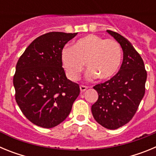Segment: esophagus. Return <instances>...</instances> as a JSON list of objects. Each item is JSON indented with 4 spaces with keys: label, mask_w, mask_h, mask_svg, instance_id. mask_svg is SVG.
Instances as JSON below:
<instances>
[{
    "label": "esophagus",
    "mask_w": 156,
    "mask_h": 156,
    "mask_svg": "<svg viewBox=\"0 0 156 156\" xmlns=\"http://www.w3.org/2000/svg\"><path fill=\"white\" fill-rule=\"evenodd\" d=\"M80 91L81 92H84L85 90L87 89V87L84 86V85H80Z\"/></svg>",
    "instance_id": "1"
}]
</instances>
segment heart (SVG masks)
I'll list each match as a JSON object with an SVG mask.
<instances>
[{
	"instance_id": "b5f03b06",
	"label": "heart",
	"mask_w": 156,
	"mask_h": 156,
	"mask_svg": "<svg viewBox=\"0 0 156 156\" xmlns=\"http://www.w3.org/2000/svg\"><path fill=\"white\" fill-rule=\"evenodd\" d=\"M122 61V49L115 40L90 34L76 41L61 51V62L69 80L79 79L86 63L87 78L107 80L118 71Z\"/></svg>"
}]
</instances>
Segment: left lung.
Masks as SVG:
<instances>
[{"instance_id": "obj_1", "label": "left lung", "mask_w": 156, "mask_h": 156, "mask_svg": "<svg viewBox=\"0 0 156 156\" xmlns=\"http://www.w3.org/2000/svg\"><path fill=\"white\" fill-rule=\"evenodd\" d=\"M107 32L122 47L123 60L113 77L94 87L98 98L91 112L99 124L115 129L129 122L136 113L145 93L147 72L143 59L130 42L118 33Z\"/></svg>"}]
</instances>
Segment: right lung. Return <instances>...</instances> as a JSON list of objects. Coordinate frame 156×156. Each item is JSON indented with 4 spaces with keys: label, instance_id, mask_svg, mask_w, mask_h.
Returning <instances> with one entry per match:
<instances>
[{
    "label": "right lung",
    "instance_id": "1",
    "mask_svg": "<svg viewBox=\"0 0 156 156\" xmlns=\"http://www.w3.org/2000/svg\"><path fill=\"white\" fill-rule=\"evenodd\" d=\"M75 34L50 32L36 38L16 64V101L34 124L52 128L65 120L80 94L78 83L66 76L61 51Z\"/></svg>",
    "mask_w": 156,
    "mask_h": 156
}]
</instances>
